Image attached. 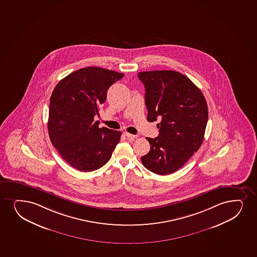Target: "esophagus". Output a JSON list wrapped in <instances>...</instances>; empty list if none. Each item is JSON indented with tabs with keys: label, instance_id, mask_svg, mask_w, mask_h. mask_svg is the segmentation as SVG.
<instances>
[{
	"label": "esophagus",
	"instance_id": "obj_1",
	"mask_svg": "<svg viewBox=\"0 0 257 257\" xmlns=\"http://www.w3.org/2000/svg\"><path fill=\"white\" fill-rule=\"evenodd\" d=\"M124 135L126 137L127 139H135L137 138L136 135H133L131 133H124Z\"/></svg>",
	"mask_w": 257,
	"mask_h": 257
}]
</instances>
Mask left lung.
<instances>
[{
	"mask_svg": "<svg viewBox=\"0 0 257 257\" xmlns=\"http://www.w3.org/2000/svg\"><path fill=\"white\" fill-rule=\"evenodd\" d=\"M145 88L147 120L158 117L159 135L146 138L151 145L143 165L160 175L177 171L202 145L208 119L205 97L190 79L175 70L139 72Z\"/></svg>",
	"mask_w": 257,
	"mask_h": 257,
	"instance_id": "1",
	"label": "left lung"
}]
</instances>
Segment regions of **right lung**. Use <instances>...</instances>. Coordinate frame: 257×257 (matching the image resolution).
<instances>
[{
	"label": "right lung",
	"instance_id": "right-lung-1",
	"mask_svg": "<svg viewBox=\"0 0 257 257\" xmlns=\"http://www.w3.org/2000/svg\"><path fill=\"white\" fill-rule=\"evenodd\" d=\"M124 76L99 67L76 70L62 79L52 91L48 133L61 157L73 168L90 172L112 157L121 132L99 128V114L108 88Z\"/></svg>",
	"mask_w": 257,
	"mask_h": 257
}]
</instances>
